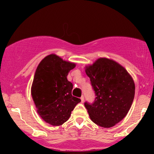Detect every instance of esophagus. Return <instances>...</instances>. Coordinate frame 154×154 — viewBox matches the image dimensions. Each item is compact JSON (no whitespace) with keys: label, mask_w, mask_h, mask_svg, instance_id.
<instances>
[{"label":"esophagus","mask_w":154,"mask_h":154,"mask_svg":"<svg viewBox=\"0 0 154 154\" xmlns=\"http://www.w3.org/2000/svg\"><path fill=\"white\" fill-rule=\"evenodd\" d=\"M80 99H81V101H82V103H83V102H84V96H82L81 97H80Z\"/></svg>","instance_id":"1"}]
</instances>
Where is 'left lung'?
Returning <instances> with one entry per match:
<instances>
[{"mask_svg":"<svg viewBox=\"0 0 154 154\" xmlns=\"http://www.w3.org/2000/svg\"><path fill=\"white\" fill-rule=\"evenodd\" d=\"M85 68L96 96L93 103H84L90 119L100 127H113L131 107L134 81L123 66L110 59L99 58Z\"/></svg>","mask_w":154,"mask_h":154,"instance_id":"8db88e82","label":"left lung"}]
</instances>
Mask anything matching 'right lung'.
<instances>
[{"label":"right lung","mask_w":154,"mask_h":154,"mask_svg":"<svg viewBox=\"0 0 154 154\" xmlns=\"http://www.w3.org/2000/svg\"><path fill=\"white\" fill-rule=\"evenodd\" d=\"M76 64L56 54L45 57L35 70L31 94L40 117L49 125L60 126L67 122L71 111L81 101L71 94L73 84L67 76Z\"/></svg>","instance_id":"add662e5"}]
</instances>
